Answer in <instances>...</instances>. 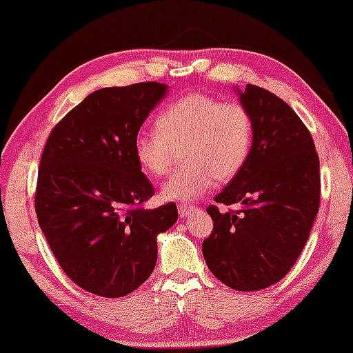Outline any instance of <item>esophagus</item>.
Wrapping results in <instances>:
<instances>
[{
    "instance_id": "obj_1",
    "label": "esophagus",
    "mask_w": 353,
    "mask_h": 353,
    "mask_svg": "<svg viewBox=\"0 0 353 353\" xmlns=\"http://www.w3.org/2000/svg\"><path fill=\"white\" fill-rule=\"evenodd\" d=\"M197 209V207L195 205H188V203H182V205H179V215H181V219H185V217H189L190 214H192V212Z\"/></svg>"
}]
</instances>
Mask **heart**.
I'll return each mask as SVG.
<instances>
[{
    "label": "heart",
    "mask_w": 353,
    "mask_h": 353,
    "mask_svg": "<svg viewBox=\"0 0 353 353\" xmlns=\"http://www.w3.org/2000/svg\"><path fill=\"white\" fill-rule=\"evenodd\" d=\"M253 139V114L243 103L189 93L161 110L154 131L136 136L133 154L144 172L161 177L171 168L174 150L181 148L184 164L165 182L163 195L190 202L215 179L235 177L250 158Z\"/></svg>",
    "instance_id": "obj_1"
}]
</instances>
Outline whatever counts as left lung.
<instances>
[{
    "label": "left lung",
    "mask_w": 353,
    "mask_h": 353,
    "mask_svg": "<svg viewBox=\"0 0 353 353\" xmlns=\"http://www.w3.org/2000/svg\"><path fill=\"white\" fill-rule=\"evenodd\" d=\"M241 103L254 121L250 158L207 212L214 230L202 241L207 266L236 291L273 286L290 273L321 203V172L307 126L286 101L246 85ZM242 203L239 211L219 205Z\"/></svg>",
    "instance_id": "left-lung-1"
}]
</instances>
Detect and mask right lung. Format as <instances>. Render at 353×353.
<instances>
[{
  "label": "right lung",
  "mask_w": 353,
  "mask_h": 353,
  "mask_svg": "<svg viewBox=\"0 0 353 353\" xmlns=\"http://www.w3.org/2000/svg\"><path fill=\"white\" fill-rule=\"evenodd\" d=\"M168 85L139 82L90 93L50 131L34 207L61 268L82 290L123 298L150 278L158 233L177 220L174 202L144 209L154 188L133 141Z\"/></svg>",
  "instance_id": "1"
}]
</instances>
